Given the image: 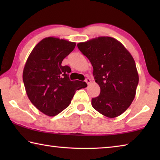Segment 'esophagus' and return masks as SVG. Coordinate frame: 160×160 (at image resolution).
I'll use <instances>...</instances> for the list:
<instances>
[{"label": "esophagus", "instance_id": "1", "mask_svg": "<svg viewBox=\"0 0 160 160\" xmlns=\"http://www.w3.org/2000/svg\"><path fill=\"white\" fill-rule=\"evenodd\" d=\"M85 82L87 84H88V85H89V84L91 82V80L90 79V78H87V79L85 80Z\"/></svg>", "mask_w": 160, "mask_h": 160}]
</instances>
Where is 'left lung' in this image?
<instances>
[{
	"label": "left lung",
	"mask_w": 160,
	"mask_h": 160,
	"mask_svg": "<svg viewBox=\"0 0 160 160\" xmlns=\"http://www.w3.org/2000/svg\"><path fill=\"white\" fill-rule=\"evenodd\" d=\"M90 60L95 82L100 88L92 106L107 117L115 118L125 112L133 101L139 77L133 58L120 42L99 37L78 44Z\"/></svg>",
	"instance_id": "8db88e82"
}]
</instances>
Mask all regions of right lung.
<instances>
[{
    "instance_id": "right-lung-1",
    "label": "right lung",
    "mask_w": 160,
    "mask_h": 160,
    "mask_svg": "<svg viewBox=\"0 0 160 160\" xmlns=\"http://www.w3.org/2000/svg\"><path fill=\"white\" fill-rule=\"evenodd\" d=\"M75 43L49 37L43 39L29 54L23 70V82L29 99L40 112L54 116L69 106L75 92L85 82L69 79L70 68L61 65Z\"/></svg>"
}]
</instances>
